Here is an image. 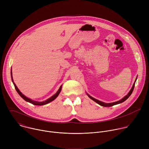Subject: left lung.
Wrapping results in <instances>:
<instances>
[{"label":"left lung","mask_w":149,"mask_h":149,"mask_svg":"<svg viewBox=\"0 0 149 149\" xmlns=\"http://www.w3.org/2000/svg\"><path fill=\"white\" fill-rule=\"evenodd\" d=\"M137 77H136V80H135V81H134V84H133V86H132V87L130 91L129 92V93L127 94L125 97H124L122 99H121L120 100H119V101H116V102H111V103H105V102H102V101H99V100H97V99H95V98L92 97L90 96L88 93H87V95L89 97V98H90L91 100H93L94 101H95V102H97V103L99 105L102 106V107H111V106H113V105H117V104H120V103L124 102V101H125L127 98H128L131 95L133 91V90H134V86H135V82H136V80H137Z\"/></svg>","instance_id":"8db88e82"}]
</instances>
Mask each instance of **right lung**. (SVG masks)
I'll list each match as a JSON object with an SVG mask.
<instances>
[{"label": "right lung", "mask_w": 149, "mask_h": 149, "mask_svg": "<svg viewBox=\"0 0 149 149\" xmlns=\"http://www.w3.org/2000/svg\"><path fill=\"white\" fill-rule=\"evenodd\" d=\"M10 75H11L12 81V82H13V85H14L16 91L17 92V93L19 94V95L21 97H22L24 100H25L26 101H27V102H30V103H31V104H33V105H43L47 104L49 103L50 102L54 101V100L58 96V95L59 94V93H60V92H61V89H62V86H61L60 87H59V90L57 91V92H56L54 95H53L52 97H51L47 99V100H45V101H35V100H32V99H31V98H29L26 97L25 95H24L22 93H21V92L20 91V90L18 89V88H17V86H16L15 83L13 82V77H12V69H11V71H10Z\"/></svg>", "instance_id": "add662e5"}]
</instances>
